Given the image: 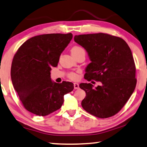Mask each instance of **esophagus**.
Returning a JSON list of instances; mask_svg holds the SVG:
<instances>
[{"instance_id": "esophagus-1", "label": "esophagus", "mask_w": 147, "mask_h": 147, "mask_svg": "<svg viewBox=\"0 0 147 147\" xmlns=\"http://www.w3.org/2000/svg\"><path fill=\"white\" fill-rule=\"evenodd\" d=\"M74 89H79V85L78 83H74Z\"/></svg>"}]
</instances>
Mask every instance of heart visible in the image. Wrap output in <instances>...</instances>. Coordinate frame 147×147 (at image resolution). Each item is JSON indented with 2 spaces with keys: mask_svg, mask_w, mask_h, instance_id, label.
<instances>
[{
  "mask_svg": "<svg viewBox=\"0 0 147 147\" xmlns=\"http://www.w3.org/2000/svg\"><path fill=\"white\" fill-rule=\"evenodd\" d=\"M71 52L72 55H77L81 53H85V49H84L83 47H81L80 46H77V45L71 48ZM68 78H70L71 79H73V80H76V79H78L79 76L78 74L76 73V72H70V73L68 74Z\"/></svg>",
  "mask_w": 147,
  "mask_h": 147,
  "instance_id": "b5f03b06",
  "label": "heart"
}]
</instances>
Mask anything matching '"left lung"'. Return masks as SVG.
Wrapping results in <instances>:
<instances>
[{
  "mask_svg": "<svg viewBox=\"0 0 147 147\" xmlns=\"http://www.w3.org/2000/svg\"><path fill=\"white\" fill-rule=\"evenodd\" d=\"M74 40L87 51L91 61L85 79L101 83H81L86 96L81 105L88 113L101 119L118 113L136 88V64L131 49L122 38L105 33L75 36Z\"/></svg>",
  "mask_w": 147,
  "mask_h": 147,
  "instance_id": "1",
  "label": "left lung"
}]
</instances>
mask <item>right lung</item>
Returning <instances> with one entry per match:
<instances>
[{
	"instance_id": "1",
	"label": "right lung",
	"mask_w": 147,
	"mask_h": 147,
	"mask_svg": "<svg viewBox=\"0 0 147 147\" xmlns=\"http://www.w3.org/2000/svg\"><path fill=\"white\" fill-rule=\"evenodd\" d=\"M68 34H47L24 42L13 57L11 78L13 87L25 109L38 116L59 109L64 95L71 92L74 84L53 83L51 67L57 66L60 56L72 39Z\"/></svg>"
}]
</instances>
